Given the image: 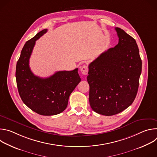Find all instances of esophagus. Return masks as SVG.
<instances>
[{"mask_svg": "<svg viewBox=\"0 0 157 157\" xmlns=\"http://www.w3.org/2000/svg\"><path fill=\"white\" fill-rule=\"evenodd\" d=\"M81 73L84 75H86L88 73V66L87 65H83L80 70Z\"/></svg>", "mask_w": 157, "mask_h": 157, "instance_id": "1", "label": "esophagus"}]
</instances>
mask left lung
Listing matches in <instances>:
<instances>
[{
	"label": "left lung",
	"instance_id": "left-lung-1",
	"mask_svg": "<svg viewBox=\"0 0 157 157\" xmlns=\"http://www.w3.org/2000/svg\"><path fill=\"white\" fill-rule=\"evenodd\" d=\"M119 43L89 65V104L96 113L110 116L121 113L135 99L142 72L136 40L115 28Z\"/></svg>",
	"mask_w": 157,
	"mask_h": 157
}]
</instances>
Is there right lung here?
<instances>
[{"label":"right lung","mask_w":157,"mask_h":157,"mask_svg":"<svg viewBox=\"0 0 157 157\" xmlns=\"http://www.w3.org/2000/svg\"><path fill=\"white\" fill-rule=\"evenodd\" d=\"M47 32L44 29L26 42L17 63L15 77L20 96L24 103L42 116L56 115L65 110L69 97L81 81L78 68L61 71L41 78L30 70L29 59L35 41Z\"/></svg>","instance_id":"right-lung-1"}]
</instances>
